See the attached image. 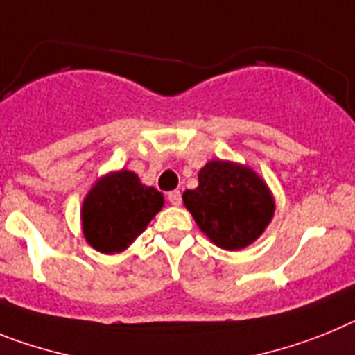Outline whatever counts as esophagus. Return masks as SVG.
I'll use <instances>...</instances> for the list:
<instances>
[{"label":"esophagus","mask_w":355,"mask_h":355,"mask_svg":"<svg viewBox=\"0 0 355 355\" xmlns=\"http://www.w3.org/2000/svg\"><path fill=\"white\" fill-rule=\"evenodd\" d=\"M168 200L171 205H180L182 203V193L180 191H171V193H168Z\"/></svg>","instance_id":"1"}]
</instances>
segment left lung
I'll return each mask as SVG.
<instances>
[{"label":"left lung","mask_w":355,"mask_h":355,"mask_svg":"<svg viewBox=\"0 0 355 355\" xmlns=\"http://www.w3.org/2000/svg\"><path fill=\"white\" fill-rule=\"evenodd\" d=\"M182 200L200 230L223 250L252 245L275 212L266 182L248 166L229 160H211L203 166L198 187L187 189Z\"/></svg>","instance_id":"obj_1"}]
</instances>
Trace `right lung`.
I'll return each instance as SVG.
<instances>
[{
	"instance_id": "obj_1",
	"label": "right lung",
	"mask_w": 355,
	"mask_h": 355,
	"mask_svg": "<svg viewBox=\"0 0 355 355\" xmlns=\"http://www.w3.org/2000/svg\"><path fill=\"white\" fill-rule=\"evenodd\" d=\"M162 205V193L141 184L134 171H112L101 177L84 200L85 239L101 254L123 252L146 229Z\"/></svg>"
}]
</instances>
